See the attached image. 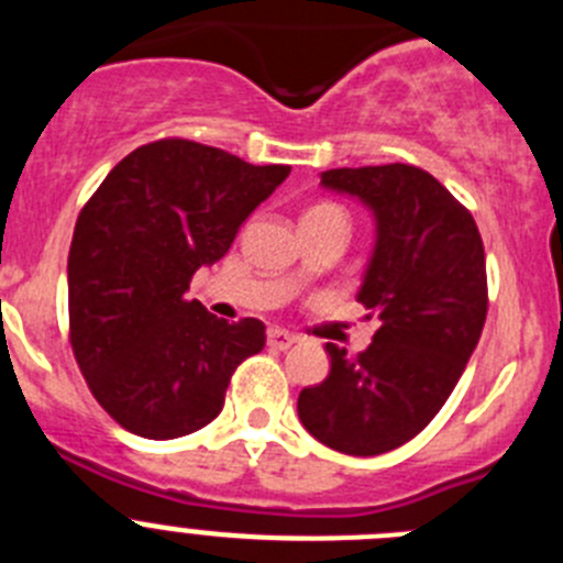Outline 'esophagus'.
<instances>
[{"label":"esophagus","mask_w":563,"mask_h":563,"mask_svg":"<svg viewBox=\"0 0 563 563\" xmlns=\"http://www.w3.org/2000/svg\"><path fill=\"white\" fill-rule=\"evenodd\" d=\"M292 343H296V335H290L287 330H278V327L267 330V346H271V350H290Z\"/></svg>","instance_id":"obj_1"}]
</instances>
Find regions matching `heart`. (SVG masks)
<instances>
[{
    "label": "heart",
    "instance_id": "1",
    "mask_svg": "<svg viewBox=\"0 0 563 563\" xmlns=\"http://www.w3.org/2000/svg\"><path fill=\"white\" fill-rule=\"evenodd\" d=\"M310 213H341V211H338V208H332V206H318V208H312Z\"/></svg>",
    "mask_w": 563,
    "mask_h": 563
}]
</instances>
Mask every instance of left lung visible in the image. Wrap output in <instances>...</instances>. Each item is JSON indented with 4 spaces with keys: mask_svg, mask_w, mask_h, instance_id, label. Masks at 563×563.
<instances>
[{
    "mask_svg": "<svg viewBox=\"0 0 563 563\" xmlns=\"http://www.w3.org/2000/svg\"><path fill=\"white\" fill-rule=\"evenodd\" d=\"M321 186L372 213L361 301L380 330L357 355L327 343L330 375L298 395V420L330 449L377 456L420 434L445 406L487 316L485 247L474 217L406 163L321 172Z\"/></svg>",
    "mask_w": 563,
    "mask_h": 563,
    "instance_id": "left-lung-1",
    "label": "left lung"
}]
</instances>
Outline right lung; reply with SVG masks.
I'll list each match as a JSON object with an SVG mask.
<instances>
[{
  "label": "right lung",
  "mask_w": 563,
  "mask_h": 563,
  "mask_svg": "<svg viewBox=\"0 0 563 563\" xmlns=\"http://www.w3.org/2000/svg\"><path fill=\"white\" fill-rule=\"evenodd\" d=\"M290 166H251L194 141L126 154L76 222L67 258L69 341L89 389L123 429L174 440L220 415L233 369L265 324H228L186 301Z\"/></svg>",
  "instance_id": "add662e5"
}]
</instances>
